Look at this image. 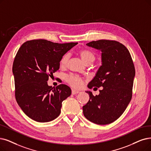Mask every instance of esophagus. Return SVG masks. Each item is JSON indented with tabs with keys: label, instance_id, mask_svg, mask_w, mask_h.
Returning a JSON list of instances; mask_svg holds the SVG:
<instances>
[{
	"label": "esophagus",
	"instance_id": "esophagus-1",
	"mask_svg": "<svg viewBox=\"0 0 151 151\" xmlns=\"http://www.w3.org/2000/svg\"><path fill=\"white\" fill-rule=\"evenodd\" d=\"M79 92V90H76V89H72V94H73V95L77 94Z\"/></svg>",
	"mask_w": 151,
	"mask_h": 151
}]
</instances>
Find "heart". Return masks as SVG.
Here are the masks:
<instances>
[{"label": "heart", "mask_w": 151, "mask_h": 151, "mask_svg": "<svg viewBox=\"0 0 151 151\" xmlns=\"http://www.w3.org/2000/svg\"><path fill=\"white\" fill-rule=\"evenodd\" d=\"M79 55L82 61L87 64H90L92 63L95 60V56L94 53L88 50H81L79 51ZM69 59V55L68 53L65 54V55L61 58L60 60V65L62 67H65L67 65ZM66 80L71 85L76 88H79L82 86L83 81L81 78L78 76L70 74L66 77Z\"/></svg>", "instance_id": "1"}]
</instances>
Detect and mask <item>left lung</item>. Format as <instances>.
I'll use <instances>...</instances> for the list:
<instances>
[{"label":"left lung","instance_id":"8db88e82","mask_svg":"<svg viewBox=\"0 0 151 151\" xmlns=\"http://www.w3.org/2000/svg\"><path fill=\"white\" fill-rule=\"evenodd\" d=\"M87 46L101 52V65L89 88L103 87L99 95L86 91L90 99L83 106V115L97 124L114 122L125 111L132 98L135 68L128 50L116 41H93Z\"/></svg>","mask_w":151,"mask_h":151}]
</instances>
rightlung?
Instances as JSON below:
<instances>
[{
    "instance_id": "add662e5",
    "label": "right lung",
    "mask_w": 151,
    "mask_h": 151,
    "mask_svg": "<svg viewBox=\"0 0 151 151\" xmlns=\"http://www.w3.org/2000/svg\"><path fill=\"white\" fill-rule=\"evenodd\" d=\"M77 43L40 39L26 41L19 48L12 67L15 95L29 118L45 123L59 115L62 102L71 95V90L65 84L52 87L47 81L59 69L61 58Z\"/></svg>"
}]
</instances>
